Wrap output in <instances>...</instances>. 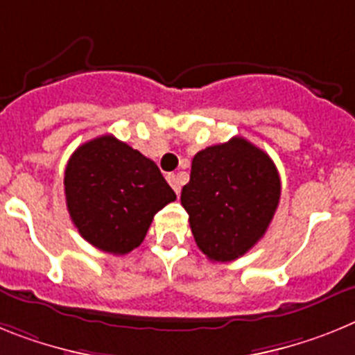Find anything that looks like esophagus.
<instances>
[{"label":"esophagus","instance_id":"esophagus-1","mask_svg":"<svg viewBox=\"0 0 355 355\" xmlns=\"http://www.w3.org/2000/svg\"><path fill=\"white\" fill-rule=\"evenodd\" d=\"M168 182H169V186L173 187V191L175 193H177V195H180V187H182V182H180V178H178V175H175V173H169L168 177Z\"/></svg>","mask_w":355,"mask_h":355}]
</instances>
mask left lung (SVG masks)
I'll list each match as a JSON object with an SVG mask.
<instances>
[{
	"mask_svg": "<svg viewBox=\"0 0 355 355\" xmlns=\"http://www.w3.org/2000/svg\"><path fill=\"white\" fill-rule=\"evenodd\" d=\"M279 200L273 160L243 137L196 153L180 195L196 245L214 263L250 250L266 234Z\"/></svg>",
	"mask_w": 355,
	"mask_h": 355,
	"instance_id": "obj_1",
	"label": "left lung"
}]
</instances>
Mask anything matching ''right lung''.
<instances>
[{
	"instance_id": "1",
	"label": "right lung",
	"mask_w": 355,
	"mask_h": 355,
	"mask_svg": "<svg viewBox=\"0 0 355 355\" xmlns=\"http://www.w3.org/2000/svg\"><path fill=\"white\" fill-rule=\"evenodd\" d=\"M64 191L80 236L114 255L137 248L153 216L177 200L155 162L114 135L76 148L67 160Z\"/></svg>"
}]
</instances>
